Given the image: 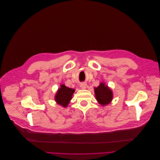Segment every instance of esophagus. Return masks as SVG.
Segmentation results:
<instances>
[{
    "label": "esophagus",
    "instance_id": "obj_1",
    "mask_svg": "<svg viewBox=\"0 0 160 160\" xmlns=\"http://www.w3.org/2000/svg\"><path fill=\"white\" fill-rule=\"evenodd\" d=\"M80 87L82 88V89H86V87H87V84L85 83V82H82V83H81L80 84Z\"/></svg>",
    "mask_w": 160,
    "mask_h": 160
}]
</instances>
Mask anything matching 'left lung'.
Here are the masks:
<instances>
[{
	"label": "left lung",
	"mask_w": 160,
	"mask_h": 160,
	"mask_svg": "<svg viewBox=\"0 0 160 160\" xmlns=\"http://www.w3.org/2000/svg\"><path fill=\"white\" fill-rule=\"evenodd\" d=\"M94 89L96 99L101 105L106 106L112 102L113 97L112 90L105 82H100Z\"/></svg>",
	"instance_id": "8db88e82"
}]
</instances>
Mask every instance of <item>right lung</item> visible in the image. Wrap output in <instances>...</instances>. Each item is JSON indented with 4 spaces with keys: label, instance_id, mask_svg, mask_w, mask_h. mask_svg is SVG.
<instances>
[{
    "label": "right lung",
    "instance_id": "1",
    "mask_svg": "<svg viewBox=\"0 0 160 160\" xmlns=\"http://www.w3.org/2000/svg\"><path fill=\"white\" fill-rule=\"evenodd\" d=\"M74 91L75 89L73 88H68L65 84H60V87L58 89L55 95V101L57 104L63 108H66L72 98Z\"/></svg>",
    "mask_w": 160,
    "mask_h": 160
}]
</instances>
